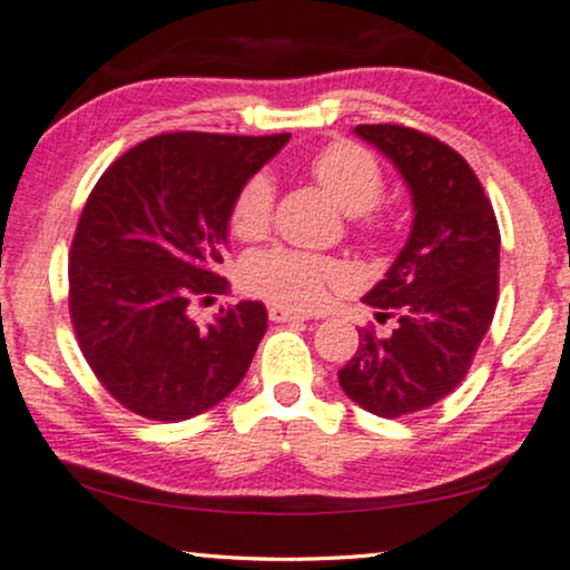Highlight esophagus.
<instances>
[{"label":"esophagus","instance_id":"esophagus-1","mask_svg":"<svg viewBox=\"0 0 570 570\" xmlns=\"http://www.w3.org/2000/svg\"><path fill=\"white\" fill-rule=\"evenodd\" d=\"M268 317L274 320V323H304V320H309L307 315H299V312L282 307V304H274V307H268Z\"/></svg>","mask_w":570,"mask_h":570}]
</instances>
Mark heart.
Wrapping results in <instances>:
<instances>
[{"label":"heart","mask_w":570,"mask_h":570,"mask_svg":"<svg viewBox=\"0 0 570 570\" xmlns=\"http://www.w3.org/2000/svg\"><path fill=\"white\" fill-rule=\"evenodd\" d=\"M312 175L335 198L343 212L364 214L384 194V173L372 151L356 141H333L312 159ZM276 188L268 173H255L232 198L229 227L239 239H261L274 219ZM346 278L338 261L274 247L250 255L243 263L247 292L292 309H317L327 299V288Z\"/></svg>","instance_id":"b5f03b06"}]
</instances>
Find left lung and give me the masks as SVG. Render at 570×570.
I'll return each mask as SVG.
<instances>
[{
	"label": "left lung",
	"mask_w": 570,
	"mask_h": 570,
	"mask_svg": "<svg viewBox=\"0 0 570 570\" xmlns=\"http://www.w3.org/2000/svg\"><path fill=\"white\" fill-rule=\"evenodd\" d=\"M413 196L411 237L364 296L392 333L358 331L338 372L346 395L380 419L426 411L464 380L499 302L501 232L478 175L452 147L397 124H362Z\"/></svg>",
	"instance_id": "1"
}]
</instances>
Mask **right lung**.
I'll return each instance as SVG.
<instances>
[{
    "label": "right lung",
    "mask_w": 570,
    "mask_h": 570,
    "mask_svg": "<svg viewBox=\"0 0 570 570\" xmlns=\"http://www.w3.org/2000/svg\"><path fill=\"white\" fill-rule=\"evenodd\" d=\"M288 134H159L116 159L79 216L69 250V315L82 356L118 403L178 423L243 382L268 327L261 302L190 320L219 276L239 186Z\"/></svg>",
    "instance_id": "1"
}]
</instances>
